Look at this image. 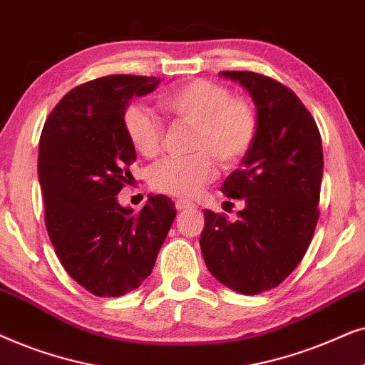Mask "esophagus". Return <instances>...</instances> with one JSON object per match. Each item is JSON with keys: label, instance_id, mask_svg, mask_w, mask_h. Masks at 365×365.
<instances>
[{"label": "esophagus", "instance_id": "34e87169", "mask_svg": "<svg viewBox=\"0 0 365 365\" xmlns=\"http://www.w3.org/2000/svg\"><path fill=\"white\" fill-rule=\"evenodd\" d=\"M175 207H177V210H187V208H193L195 205H193L192 202L182 200V198H178V200L175 202Z\"/></svg>", "mask_w": 365, "mask_h": 365}]
</instances>
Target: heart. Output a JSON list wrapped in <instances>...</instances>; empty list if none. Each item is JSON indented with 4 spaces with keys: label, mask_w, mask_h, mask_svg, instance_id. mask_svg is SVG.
<instances>
[{
    "label": "heart",
    "mask_w": 365,
    "mask_h": 365,
    "mask_svg": "<svg viewBox=\"0 0 365 365\" xmlns=\"http://www.w3.org/2000/svg\"><path fill=\"white\" fill-rule=\"evenodd\" d=\"M163 108L178 121L193 125L190 157L165 158L150 170L155 192L190 198L200 193L223 167L237 165L249 153L257 137V113L250 101L232 96L230 90L208 80L180 86L163 98ZM125 137L145 158L162 150L165 128L157 115L142 103L128 105L121 116Z\"/></svg>",
    "instance_id": "heart-1"
}]
</instances>
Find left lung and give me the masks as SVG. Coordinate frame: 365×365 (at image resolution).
I'll return each mask as SVG.
<instances>
[{
    "label": "left lung",
    "mask_w": 365,
    "mask_h": 365,
    "mask_svg": "<svg viewBox=\"0 0 365 365\" xmlns=\"http://www.w3.org/2000/svg\"><path fill=\"white\" fill-rule=\"evenodd\" d=\"M239 81L257 106V137L222 192L244 200L230 222L205 210L200 247L207 269L239 294L277 287L304 259L319 220L322 138L299 96L254 71H222Z\"/></svg>",
    "instance_id": "1"
}]
</instances>
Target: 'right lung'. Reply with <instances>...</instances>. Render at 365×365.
<instances>
[{
  "instance_id": "add662e5",
  "label": "right lung",
  "mask_w": 365,
  "mask_h": 365,
  "mask_svg": "<svg viewBox=\"0 0 365 365\" xmlns=\"http://www.w3.org/2000/svg\"><path fill=\"white\" fill-rule=\"evenodd\" d=\"M158 83L135 75L86 81L63 96L43 126L38 177L48 235L68 275L96 297L140 287L177 215L165 195H150L138 213L116 200L137 160L121 116L133 96Z\"/></svg>"
}]
</instances>
